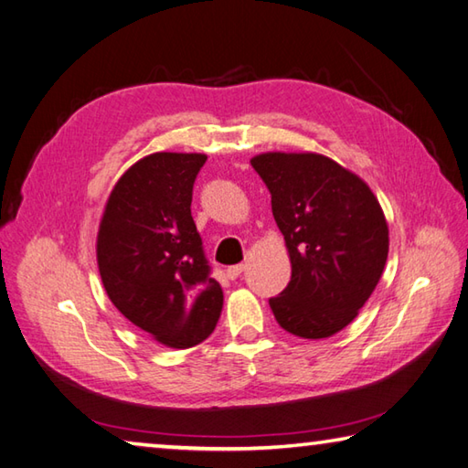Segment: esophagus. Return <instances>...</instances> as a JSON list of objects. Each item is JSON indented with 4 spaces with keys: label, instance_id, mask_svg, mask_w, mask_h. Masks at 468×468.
Returning <instances> with one entry per match:
<instances>
[{
    "label": "esophagus",
    "instance_id": "obj_1",
    "mask_svg": "<svg viewBox=\"0 0 468 468\" xmlns=\"http://www.w3.org/2000/svg\"><path fill=\"white\" fill-rule=\"evenodd\" d=\"M243 270H245L243 263H237V266H229L227 268V278H231V280L239 278L243 274Z\"/></svg>",
    "mask_w": 468,
    "mask_h": 468
}]
</instances>
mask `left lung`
Here are the masks:
<instances>
[{
	"label": "left lung",
	"instance_id": "8db88e82",
	"mask_svg": "<svg viewBox=\"0 0 468 468\" xmlns=\"http://www.w3.org/2000/svg\"><path fill=\"white\" fill-rule=\"evenodd\" d=\"M251 165L271 194L292 276L270 299L278 325L331 337L358 317L388 256V225L370 186L321 153L268 151Z\"/></svg>",
	"mask_w": 468,
	"mask_h": 468
}]
</instances>
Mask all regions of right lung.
I'll return each mask as SVG.
<instances>
[{
    "instance_id": "right-lung-1",
    "label": "right lung",
    "mask_w": 468,
    "mask_h": 468,
    "mask_svg": "<svg viewBox=\"0 0 468 468\" xmlns=\"http://www.w3.org/2000/svg\"><path fill=\"white\" fill-rule=\"evenodd\" d=\"M205 153H151L118 177L101 212L96 256L108 299L165 347L215 331L223 291L194 225L192 186Z\"/></svg>"
}]
</instances>
